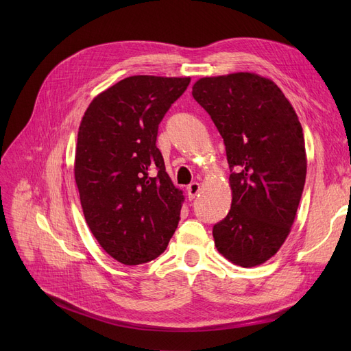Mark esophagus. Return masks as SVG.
I'll return each mask as SVG.
<instances>
[{"label":"esophagus","instance_id":"1","mask_svg":"<svg viewBox=\"0 0 351 351\" xmlns=\"http://www.w3.org/2000/svg\"><path fill=\"white\" fill-rule=\"evenodd\" d=\"M199 191H200V185H199L197 182H192L191 185L186 188V192H188L189 199H195V196L199 193Z\"/></svg>","mask_w":351,"mask_h":351}]
</instances>
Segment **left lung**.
<instances>
[{
	"label": "left lung",
	"mask_w": 351,
	"mask_h": 351,
	"mask_svg": "<svg viewBox=\"0 0 351 351\" xmlns=\"http://www.w3.org/2000/svg\"><path fill=\"white\" fill-rule=\"evenodd\" d=\"M195 101L226 146L232 206L213 226L215 245L232 263L262 265L280 249L306 182L303 129L273 81L250 72L199 80Z\"/></svg>",
	"instance_id": "1"
}]
</instances>
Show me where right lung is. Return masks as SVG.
<instances>
[{
  "mask_svg": "<svg viewBox=\"0 0 351 351\" xmlns=\"http://www.w3.org/2000/svg\"><path fill=\"white\" fill-rule=\"evenodd\" d=\"M191 78L129 77L99 94L81 121L75 180L86 223L123 265L165 252L180 220L183 195L166 173L158 128Z\"/></svg>",
  "mask_w": 351,
  "mask_h": 351,
  "instance_id": "right-lung-1",
  "label": "right lung"
}]
</instances>
